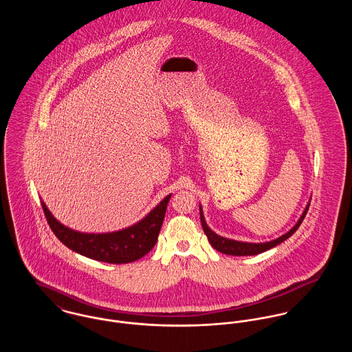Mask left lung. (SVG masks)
<instances>
[{
	"label": "left lung",
	"mask_w": 352,
	"mask_h": 352,
	"mask_svg": "<svg viewBox=\"0 0 352 352\" xmlns=\"http://www.w3.org/2000/svg\"><path fill=\"white\" fill-rule=\"evenodd\" d=\"M309 210V204L306 206L303 214L300 218V221L297 222V225L286 234H283L282 237L274 240V241H270V243H261V244H250V243H241V241H234V240H229V239H225V237H221L218 234H215L207 225H206V221H204V217H203V211H201V228H203V232L204 234L207 236V240L208 243L211 244V247L214 250H217L221 253H225V254H232V256H253V254H258L261 252L268 251L276 245H279L280 243H283L285 240H287L290 236H293L297 229L300 228V225Z\"/></svg>",
	"instance_id": "obj_1"
}]
</instances>
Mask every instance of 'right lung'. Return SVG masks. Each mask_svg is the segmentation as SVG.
I'll return each instance as SVG.
<instances>
[{
    "label": "right lung",
    "mask_w": 352,
    "mask_h": 352,
    "mask_svg": "<svg viewBox=\"0 0 352 352\" xmlns=\"http://www.w3.org/2000/svg\"><path fill=\"white\" fill-rule=\"evenodd\" d=\"M169 199L170 195H168L155 208H153L137 225L120 232L105 234H85L74 232L59 223L51 215L43 201L42 208L52 233L67 248L98 261L124 264L144 257L153 250L164 222Z\"/></svg>",
    "instance_id": "1"
}]
</instances>
